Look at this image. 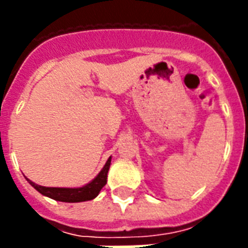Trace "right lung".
Instances as JSON below:
<instances>
[{
    "instance_id": "1",
    "label": "right lung",
    "mask_w": 248,
    "mask_h": 248,
    "mask_svg": "<svg viewBox=\"0 0 248 248\" xmlns=\"http://www.w3.org/2000/svg\"><path fill=\"white\" fill-rule=\"evenodd\" d=\"M110 161H112V157H109L108 161L105 162L104 167L101 169L100 172L97 173L95 179H93L83 186H79V188H51V186H42V185L36 184L29 179H27V180L33 188L36 189L37 192H40L41 194H44V196L55 201L68 202V203L91 201L95 197H97L103 186L107 184V176H108L109 167H110Z\"/></svg>"
}]
</instances>
